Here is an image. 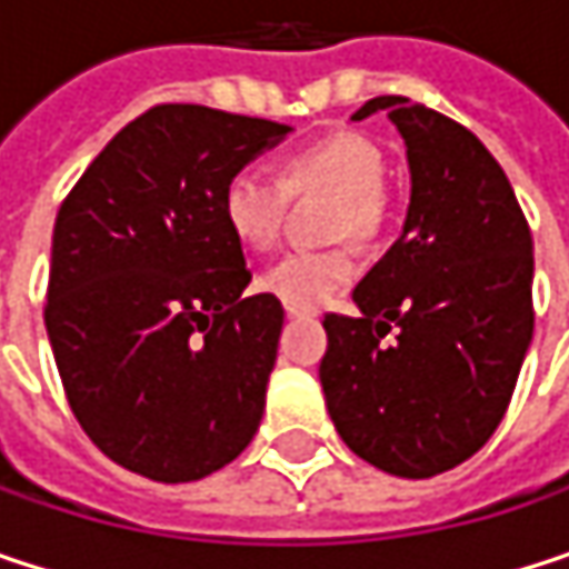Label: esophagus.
<instances>
[{"mask_svg": "<svg viewBox=\"0 0 569 569\" xmlns=\"http://www.w3.org/2000/svg\"><path fill=\"white\" fill-rule=\"evenodd\" d=\"M286 316H289V319H306V316H316V309H306V306H286Z\"/></svg>", "mask_w": 569, "mask_h": 569, "instance_id": "esophagus-1", "label": "esophagus"}]
</instances>
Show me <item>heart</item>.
Instances as JSON below:
<instances>
[{"label":"heart","instance_id":"heart-1","mask_svg":"<svg viewBox=\"0 0 569 569\" xmlns=\"http://www.w3.org/2000/svg\"><path fill=\"white\" fill-rule=\"evenodd\" d=\"M386 151L362 131L336 128L316 134L280 158V177L260 168H240L220 187V217L247 250H273L283 230L289 193L326 190L332 203V237L376 240L389 217ZM359 263L349 247L292 250L277 260L260 286L286 306L316 309L356 277Z\"/></svg>","mask_w":569,"mask_h":569}]
</instances>
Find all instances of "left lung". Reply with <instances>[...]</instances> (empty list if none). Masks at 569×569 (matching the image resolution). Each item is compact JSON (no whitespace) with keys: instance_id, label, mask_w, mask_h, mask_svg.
<instances>
[{"instance_id":"1","label":"left lung","mask_w":569,"mask_h":569,"mask_svg":"<svg viewBox=\"0 0 569 569\" xmlns=\"http://www.w3.org/2000/svg\"><path fill=\"white\" fill-rule=\"evenodd\" d=\"M376 111L405 138L411 203L352 292L359 316L322 319L319 382L362 461L431 478L481 451L511 405L533 336V243L508 173L465 124L401 94L352 118Z\"/></svg>"}]
</instances>
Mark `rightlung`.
Instances as JSON below:
<instances>
[{
	"mask_svg": "<svg viewBox=\"0 0 569 569\" xmlns=\"http://www.w3.org/2000/svg\"><path fill=\"white\" fill-rule=\"evenodd\" d=\"M292 128L203 104L124 124L61 200L46 329L64 398L101 455L200 481L257 435L283 306L220 217V187Z\"/></svg>",
	"mask_w": 569,
	"mask_h": 569,
	"instance_id": "right-lung-1",
	"label": "right lung"
}]
</instances>
